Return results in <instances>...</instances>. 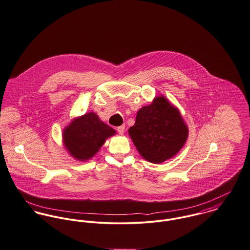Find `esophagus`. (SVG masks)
I'll list each match as a JSON object with an SVG mask.
<instances>
[{
	"label": "esophagus",
	"instance_id": "34e87169",
	"mask_svg": "<svg viewBox=\"0 0 250 250\" xmlns=\"http://www.w3.org/2000/svg\"><path fill=\"white\" fill-rule=\"evenodd\" d=\"M116 130H117V132H118V134H119V135H123V134H124V132H125V125L118 126Z\"/></svg>",
	"mask_w": 250,
	"mask_h": 250
}]
</instances>
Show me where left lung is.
Masks as SVG:
<instances>
[{
    "mask_svg": "<svg viewBox=\"0 0 250 250\" xmlns=\"http://www.w3.org/2000/svg\"><path fill=\"white\" fill-rule=\"evenodd\" d=\"M129 135L144 159L161 163L182 149L188 128L179 110L164 96H159L151 105L137 112L136 123L129 129Z\"/></svg>",
    "mask_w": 250,
    "mask_h": 250,
    "instance_id": "8db88e82",
    "label": "left lung"
}]
</instances>
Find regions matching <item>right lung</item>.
Returning a JSON list of instances; mask_svg holds the SVG:
<instances>
[{
  "mask_svg": "<svg viewBox=\"0 0 250 250\" xmlns=\"http://www.w3.org/2000/svg\"><path fill=\"white\" fill-rule=\"evenodd\" d=\"M114 134V129L102 122L97 114L89 113L74 119L65 129L63 138L73 158L87 160L98 152L106 138Z\"/></svg>",
  "mask_w": 250,
  "mask_h": 250,
  "instance_id": "add662e5",
  "label": "right lung"
}]
</instances>
